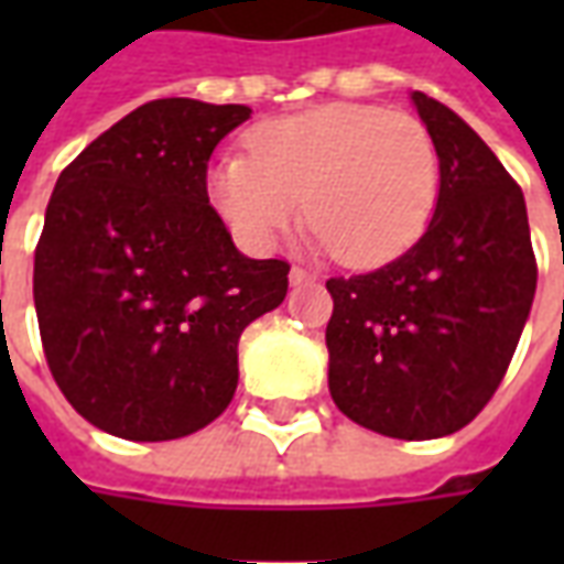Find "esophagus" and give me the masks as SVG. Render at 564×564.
Instances as JSON below:
<instances>
[{"instance_id":"1","label":"esophagus","mask_w":564,"mask_h":564,"mask_svg":"<svg viewBox=\"0 0 564 564\" xmlns=\"http://www.w3.org/2000/svg\"><path fill=\"white\" fill-rule=\"evenodd\" d=\"M307 283H314V274H307L305 269L293 265L290 269V286H307Z\"/></svg>"}]
</instances>
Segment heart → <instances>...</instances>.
<instances>
[{
  "mask_svg": "<svg viewBox=\"0 0 564 564\" xmlns=\"http://www.w3.org/2000/svg\"><path fill=\"white\" fill-rule=\"evenodd\" d=\"M247 153H223L208 198L235 241L271 253L302 214L311 241L344 265H380L432 220L441 160L432 132L380 105L329 102L250 132Z\"/></svg>",
  "mask_w": 564,
  "mask_h": 564,
  "instance_id": "heart-1",
  "label": "heart"
}]
</instances>
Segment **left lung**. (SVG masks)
<instances>
[{
	"instance_id": "obj_1",
	"label": "left lung",
	"mask_w": 564,
	"mask_h": 564,
	"mask_svg": "<svg viewBox=\"0 0 564 564\" xmlns=\"http://www.w3.org/2000/svg\"><path fill=\"white\" fill-rule=\"evenodd\" d=\"M441 160L423 238L383 269L332 278L329 392L344 416L402 441L484 411L532 311L538 265L522 189L456 111L411 93Z\"/></svg>"
}]
</instances>
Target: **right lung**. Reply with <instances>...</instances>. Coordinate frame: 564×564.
Listing matches in <instances>:
<instances>
[{
	"instance_id": "add662e5",
	"label": "right lung",
	"mask_w": 564,
	"mask_h": 564,
	"mask_svg": "<svg viewBox=\"0 0 564 564\" xmlns=\"http://www.w3.org/2000/svg\"><path fill=\"white\" fill-rule=\"evenodd\" d=\"M247 105L153 99L59 174L35 247L44 356L68 404L127 441L193 435L229 408L238 338L290 265L250 259L208 202V160Z\"/></svg>"
}]
</instances>
